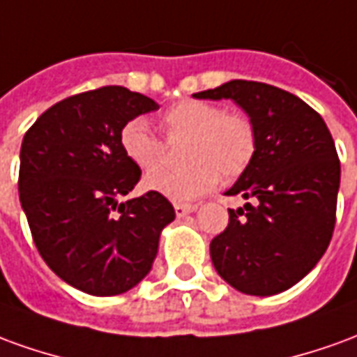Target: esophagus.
I'll list each match as a JSON object with an SVG mask.
<instances>
[{"instance_id":"34e87169","label":"esophagus","mask_w":357,"mask_h":357,"mask_svg":"<svg viewBox=\"0 0 357 357\" xmlns=\"http://www.w3.org/2000/svg\"><path fill=\"white\" fill-rule=\"evenodd\" d=\"M174 210H176V216L183 218V216H187V214L195 212V210H197V206H195V204H174Z\"/></svg>"}]
</instances>
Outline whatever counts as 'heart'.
Returning <instances> with one entry per match:
<instances>
[{
  "mask_svg": "<svg viewBox=\"0 0 357 357\" xmlns=\"http://www.w3.org/2000/svg\"><path fill=\"white\" fill-rule=\"evenodd\" d=\"M160 122L170 139H189L185 160L191 164L183 170L158 168L149 172L143 185L174 202L197 201L216 189L222 174L225 178L243 174L255 156V126L237 110L189 99L164 110ZM120 147L141 170H151L162 160V143L143 118H132L122 126Z\"/></svg>",
  "mask_w": 357,
  "mask_h": 357,
  "instance_id": "1",
  "label": "heart"
}]
</instances>
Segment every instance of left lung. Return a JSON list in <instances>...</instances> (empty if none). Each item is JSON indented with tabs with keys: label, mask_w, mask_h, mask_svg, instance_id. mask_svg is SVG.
I'll return each instance as SVG.
<instances>
[{
	"label": "left lung",
	"mask_w": 357,
	"mask_h": 357,
	"mask_svg": "<svg viewBox=\"0 0 357 357\" xmlns=\"http://www.w3.org/2000/svg\"><path fill=\"white\" fill-rule=\"evenodd\" d=\"M231 99L255 126L256 151L225 195L245 199L210 243L212 264L233 289L271 296L306 277L329 247L340 162L323 118L296 95L262 82L231 80L193 93Z\"/></svg>",
	"instance_id": "obj_1"
}]
</instances>
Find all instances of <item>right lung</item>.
Returning a JSON list of instances; mask_svg holds the SVG:
<instances>
[{
  "mask_svg": "<svg viewBox=\"0 0 357 357\" xmlns=\"http://www.w3.org/2000/svg\"><path fill=\"white\" fill-rule=\"evenodd\" d=\"M158 102L122 86L66 97L38 118L20 147L19 195L36 248L65 283L114 296L145 279L176 212L149 193L120 201L141 170L120 130Z\"/></svg>",
  "mask_w": 357,
  "mask_h": 357,
  "instance_id": "obj_1",
  "label": "right lung"
}]
</instances>
